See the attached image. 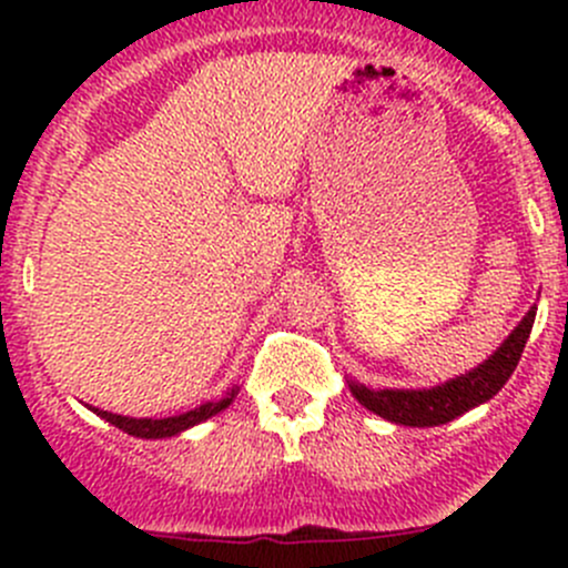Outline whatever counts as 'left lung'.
I'll return each instance as SVG.
<instances>
[{"instance_id":"left-lung-1","label":"left lung","mask_w":568,"mask_h":568,"mask_svg":"<svg viewBox=\"0 0 568 568\" xmlns=\"http://www.w3.org/2000/svg\"><path fill=\"white\" fill-rule=\"evenodd\" d=\"M532 321H536V307L519 321L517 329L508 335V341L469 374L459 379L448 382L443 387H432V390H368L363 385H352L354 398L365 406V409L376 412L385 420L398 423V426H443V423L454 420L464 415L473 406L484 404L491 395L500 390L508 382V376L517 368L519 357L528 343Z\"/></svg>"}]
</instances>
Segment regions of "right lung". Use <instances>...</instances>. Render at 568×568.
<instances>
[{
	"mask_svg": "<svg viewBox=\"0 0 568 568\" xmlns=\"http://www.w3.org/2000/svg\"><path fill=\"white\" fill-rule=\"evenodd\" d=\"M233 390L227 398L222 400H209V404L197 406V409L192 412H183V415H175V417H162V420H153V417H123V415H112V412H104V409H93L95 415L104 417L106 423H112V426L123 428L125 434H131V437H142V439H162V437H173V434H181L183 428L189 426H197V423L209 420L211 415H216V412L225 409L227 404L233 400Z\"/></svg>",
	"mask_w": 568,
	"mask_h": 568,
	"instance_id": "1",
	"label": "right lung"
}]
</instances>
